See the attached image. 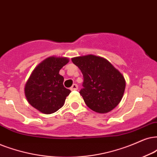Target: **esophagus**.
I'll list each match as a JSON object with an SVG mask.
<instances>
[{
  "instance_id": "obj_1",
  "label": "esophagus",
  "mask_w": 157,
  "mask_h": 157,
  "mask_svg": "<svg viewBox=\"0 0 157 157\" xmlns=\"http://www.w3.org/2000/svg\"><path fill=\"white\" fill-rule=\"evenodd\" d=\"M78 89V86L77 84H73L72 86L70 88L71 90H77Z\"/></svg>"
}]
</instances>
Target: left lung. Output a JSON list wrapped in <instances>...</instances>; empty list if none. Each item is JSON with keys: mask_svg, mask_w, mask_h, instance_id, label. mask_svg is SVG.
I'll use <instances>...</instances> for the list:
<instances>
[{"mask_svg": "<svg viewBox=\"0 0 157 157\" xmlns=\"http://www.w3.org/2000/svg\"><path fill=\"white\" fill-rule=\"evenodd\" d=\"M83 75L80 93L85 104L96 112L104 114L114 109L124 94L125 81L109 61L93 55L72 59Z\"/></svg>", "mask_w": 157, "mask_h": 157, "instance_id": "1", "label": "left lung"}]
</instances>
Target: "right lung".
<instances>
[{
  "mask_svg": "<svg viewBox=\"0 0 157 157\" xmlns=\"http://www.w3.org/2000/svg\"><path fill=\"white\" fill-rule=\"evenodd\" d=\"M69 62L64 57H49L41 62L26 83L25 92L28 102L44 114H52L64 104L70 90L63 85L59 71Z\"/></svg>",
  "mask_w": 157,
  "mask_h": 157,
  "instance_id": "add662e5",
  "label": "right lung"
}]
</instances>
